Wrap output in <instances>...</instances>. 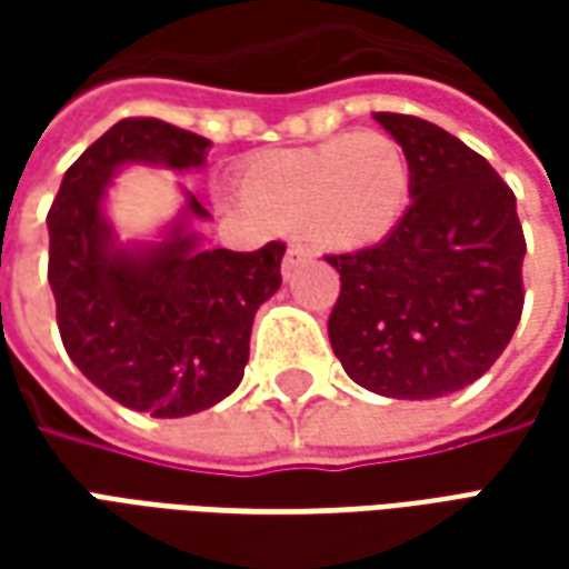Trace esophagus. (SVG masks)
Returning <instances> with one entry per match:
<instances>
[{
  "label": "esophagus",
  "mask_w": 569,
  "mask_h": 569,
  "mask_svg": "<svg viewBox=\"0 0 569 569\" xmlns=\"http://www.w3.org/2000/svg\"><path fill=\"white\" fill-rule=\"evenodd\" d=\"M310 259V249L301 247V243H292V247L286 249V259H283V277L289 280L292 273H296L298 264H305Z\"/></svg>",
  "instance_id": "obj_1"
}]
</instances>
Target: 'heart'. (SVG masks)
Masks as SVG:
<instances>
[{"mask_svg":"<svg viewBox=\"0 0 569 569\" xmlns=\"http://www.w3.org/2000/svg\"><path fill=\"white\" fill-rule=\"evenodd\" d=\"M240 194L271 228L305 231L322 249H362L402 219L411 163L387 133H338L256 158L240 176Z\"/></svg>","mask_w":569,"mask_h":569,"instance_id":"1","label":"heart"}]
</instances>
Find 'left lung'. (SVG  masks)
I'll return each mask as SVG.
<instances>
[{
	"label": "left lung",
	"instance_id": "8db88e82",
	"mask_svg": "<svg viewBox=\"0 0 569 569\" xmlns=\"http://www.w3.org/2000/svg\"><path fill=\"white\" fill-rule=\"evenodd\" d=\"M411 163V207L378 247L326 256L341 273L329 341L390 399L457 393L500 359L525 308V231L512 188L423 118L375 112Z\"/></svg>",
	"mask_w": 569,
	"mask_h": 569
}]
</instances>
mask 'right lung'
Returning <instances> with one entry per match:
<instances>
[{"label": "right lung", "instance_id": "1", "mask_svg": "<svg viewBox=\"0 0 569 569\" xmlns=\"http://www.w3.org/2000/svg\"><path fill=\"white\" fill-rule=\"evenodd\" d=\"M212 142L158 118H124L81 151L48 212V283L69 359L106 396L151 418H188L243 381L256 310L280 289L286 247L207 249L188 188L154 240H118L109 188L142 163L188 173Z\"/></svg>", "mask_w": 569, "mask_h": 569}]
</instances>
